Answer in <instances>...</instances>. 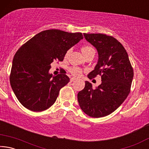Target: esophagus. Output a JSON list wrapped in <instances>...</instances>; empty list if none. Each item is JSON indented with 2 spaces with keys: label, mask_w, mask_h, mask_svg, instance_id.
Here are the masks:
<instances>
[{
  "label": "esophagus",
  "mask_w": 149,
  "mask_h": 149,
  "mask_svg": "<svg viewBox=\"0 0 149 149\" xmlns=\"http://www.w3.org/2000/svg\"><path fill=\"white\" fill-rule=\"evenodd\" d=\"M75 80H76V78H75V77H72L71 79H70V81H71V82H73V81H75Z\"/></svg>",
  "instance_id": "esophagus-1"
}]
</instances>
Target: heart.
Listing matches in <instances>:
<instances>
[{
    "label": "heart",
    "mask_w": 149,
    "mask_h": 149,
    "mask_svg": "<svg viewBox=\"0 0 149 149\" xmlns=\"http://www.w3.org/2000/svg\"><path fill=\"white\" fill-rule=\"evenodd\" d=\"M93 50H95L91 46H90V45H85V46H84L81 48V51L85 56H86L88 53H89L90 52L93 51ZM70 51H71L70 50H68L66 54H65V57L68 56V55L69 54ZM69 72L75 77H79L82 74V70L80 68L77 67V66L70 67L69 68Z\"/></svg>",
    "instance_id": "obj_1"
}]
</instances>
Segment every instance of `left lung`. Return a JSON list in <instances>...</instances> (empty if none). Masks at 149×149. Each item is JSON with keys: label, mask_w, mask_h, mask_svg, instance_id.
<instances>
[{"label": "left lung", "mask_w": 149, "mask_h": 149, "mask_svg": "<svg viewBox=\"0 0 149 149\" xmlns=\"http://www.w3.org/2000/svg\"><path fill=\"white\" fill-rule=\"evenodd\" d=\"M85 39L98 51L99 60L90 72V79L98 75L102 84L93 89L85 81V88L77 94L79 107L93 118H101L115 111L131 91L133 70L124 47L112 36L102 33H84Z\"/></svg>", "instance_id": "obj_1"}]
</instances>
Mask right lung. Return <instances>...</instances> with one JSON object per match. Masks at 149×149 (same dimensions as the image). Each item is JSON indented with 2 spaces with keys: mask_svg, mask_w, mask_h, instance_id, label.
Instances as JSON below:
<instances>
[{
  "mask_svg": "<svg viewBox=\"0 0 149 149\" xmlns=\"http://www.w3.org/2000/svg\"><path fill=\"white\" fill-rule=\"evenodd\" d=\"M83 38L81 33L45 30L17 50L12 61L10 82L25 108L41 112L54 104L70 78L62 73L56 76L49 74L50 64L63 61L68 50Z\"/></svg>",
  "mask_w": 149,
  "mask_h": 149,
  "instance_id": "1",
  "label": "right lung"
}]
</instances>
